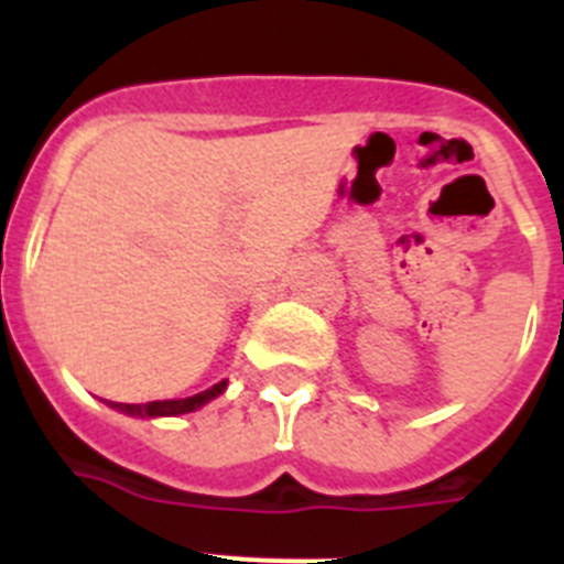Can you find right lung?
Returning <instances> with one entry per match:
<instances>
[{
    "label": "right lung",
    "mask_w": 564,
    "mask_h": 564,
    "mask_svg": "<svg viewBox=\"0 0 564 564\" xmlns=\"http://www.w3.org/2000/svg\"><path fill=\"white\" fill-rule=\"evenodd\" d=\"M226 390V381L214 383L208 390L197 392L192 398H183V401H149V403H112L115 410L127 412V415H138V417H158V415H183V412H194L197 406L208 403L212 398H217L220 392Z\"/></svg>",
    "instance_id": "right-lung-1"
}]
</instances>
